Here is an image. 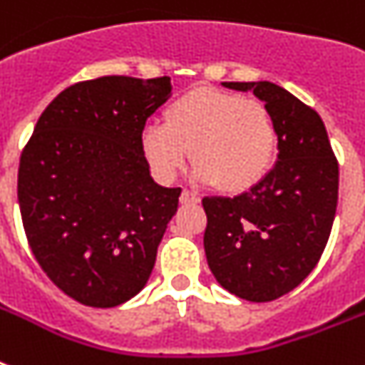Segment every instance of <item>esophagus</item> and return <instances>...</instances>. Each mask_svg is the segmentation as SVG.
Instances as JSON below:
<instances>
[{"instance_id": "obj_1", "label": "esophagus", "mask_w": 365, "mask_h": 365, "mask_svg": "<svg viewBox=\"0 0 365 365\" xmlns=\"http://www.w3.org/2000/svg\"><path fill=\"white\" fill-rule=\"evenodd\" d=\"M199 195H195L193 191H189V189H183L182 195H180V202L182 205H191V202H199Z\"/></svg>"}]
</instances>
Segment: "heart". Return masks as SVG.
Instances as JSON below:
<instances>
[{
    "label": "heart",
    "instance_id": "obj_1",
    "mask_svg": "<svg viewBox=\"0 0 365 365\" xmlns=\"http://www.w3.org/2000/svg\"><path fill=\"white\" fill-rule=\"evenodd\" d=\"M277 125L261 100L220 88H195L166 106L165 123L142 130V151L160 182L189 160L197 182L240 193L259 182L277 153Z\"/></svg>",
    "mask_w": 365,
    "mask_h": 365
}]
</instances>
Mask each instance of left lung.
I'll return each instance as SVG.
<instances>
[{
	"instance_id": "8db88e82",
	"label": "left lung",
	"mask_w": 365,
	"mask_h": 365,
	"mask_svg": "<svg viewBox=\"0 0 365 365\" xmlns=\"http://www.w3.org/2000/svg\"><path fill=\"white\" fill-rule=\"evenodd\" d=\"M254 91L278 136L272 170L239 197H205V250L214 277L246 301L265 303L305 280L328 244L339 165L322 119L274 83H223Z\"/></svg>"
}]
</instances>
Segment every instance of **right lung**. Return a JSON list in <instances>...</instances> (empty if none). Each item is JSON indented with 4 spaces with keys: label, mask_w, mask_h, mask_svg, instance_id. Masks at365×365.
I'll use <instances>...</instances> for the list:
<instances>
[{
    "label": "right lung",
    "mask_w": 365,
    "mask_h": 365,
    "mask_svg": "<svg viewBox=\"0 0 365 365\" xmlns=\"http://www.w3.org/2000/svg\"><path fill=\"white\" fill-rule=\"evenodd\" d=\"M170 77L106 76L64 88L22 149L19 205L45 274L87 307H117L145 286L180 187L149 176L142 130Z\"/></svg>",
    "instance_id": "add662e5"
}]
</instances>
